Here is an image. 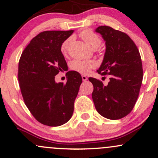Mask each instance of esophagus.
<instances>
[{
    "label": "esophagus",
    "mask_w": 158,
    "mask_h": 158,
    "mask_svg": "<svg viewBox=\"0 0 158 158\" xmlns=\"http://www.w3.org/2000/svg\"><path fill=\"white\" fill-rule=\"evenodd\" d=\"M82 79H83V81H86L88 80L87 77H86L85 75H82Z\"/></svg>",
    "instance_id": "esophagus-1"
}]
</instances>
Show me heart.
Instances as JSON below:
<instances>
[{
  "instance_id": "b5f03b06",
  "label": "heart",
  "mask_w": 158,
  "mask_h": 158,
  "mask_svg": "<svg viewBox=\"0 0 158 158\" xmlns=\"http://www.w3.org/2000/svg\"><path fill=\"white\" fill-rule=\"evenodd\" d=\"M80 36L83 39L88 47L93 49H96L100 46L101 40L98 34H96L90 29H85L80 33ZM72 38L69 37L66 39L62 42L60 47L61 52L64 55H67L68 51L69 45H70ZM96 64L94 60H75L70 62V67L71 70L77 72L81 74H87L89 71L96 67Z\"/></svg>"
}]
</instances>
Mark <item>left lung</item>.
<instances>
[{
    "label": "left lung",
    "mask_w": 158,
    "mask_h": 158,
    "mask_svg": "<svg viewBox=\"0 0 158 158\" xmlns=\"http://www.w3.org/2000/svg\"><path fill=\"white\" fill-rule=\"evenodd\" d=\"M106 42L103 62L97 72L109 75L104 85L94 77L88 80L94 85L92 98L97 111L103 117L116 120L130 113L141 88L143 70L141 56L133 40L118 30L108 26L96 29Z\"/></svg>",
    "instance_id": "left-lung-1"
}]
</instances>
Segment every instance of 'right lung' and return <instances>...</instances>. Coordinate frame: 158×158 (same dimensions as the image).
Returning a JSON list of instances; mask_svg holds the SVG:
<instances>
[{"mask_svg":"<svg viewBox=\"0 0 158 158\" xmlns=\"http://www.w3.org/2000/svg\"><path fill=\"white\" fill-rule=\"evenodd\" d=\"M73 31L41 32L31 40L19 60L18 80L23 101L34 117L47 126L65 124L74 111L81 75L68 71L66 83L55 81L59 72L68 70L60 47Z\"/></svg>","mask_w":158,"mask_h":158,"instance_id":"add662e5","label":"right lung"}]
</instances>
